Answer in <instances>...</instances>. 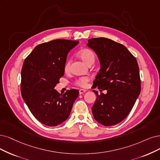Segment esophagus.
<instances>
[{"mask_svg":"<svg viewBox=\"0 0 160 160\" xmlns=\"http://www.w3.org/2000/svg\"><path fill=\"white\" fill-rule=\"evenodd\" d=\"M86 92V90H84V89H80V90H79V93H80V94L84 93H85Z\"/></svg>","mask_w":160,"mask_h":160,"instance_id":"1","label":"esophagus"}]
</instances>
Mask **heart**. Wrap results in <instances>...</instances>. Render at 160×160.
I'll use <instances>...</instances> for the list:
<instances>
[{
  "label": "heart",
  "mask_w": 160,
  "mask_h": 160,
  "mask_svg": "<svg viewBox=\"0 0 160 160\" xmlns=\"http://www.w3.org/2000/svg\"><path fill=\"white\" fill-rule=\"evenodd\" d=\"M78 56L80 58L81 60L83 61L84 63H86L87 65L90 63L93 62L94 60H95V54L94 52L88 49H82L79 53ZM70 61H67V62L64 64V70L67 71L69 69L70 67ZM90 79L88 77H82V78H79L76 80V84L80 87H86L88 84V82H89Z\"/></svg>",
  "instance_id": "obj_1"
}]
</instances>
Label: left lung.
I'll return each instance as SVG.
<instances>
[{"label":"left lung","instance_id":"left-lung-1","mask_svg":"<svg viewBox=\"0 0 160 160\" xmlns=\"http://www.w3.org/2000/svg\"><path fill=\"white\" fill-rule=\"evenodd\" d=\"M88 41L100 63L93 88L107 90V93L100 95L93 90L97 98L92 108L93 116L102 125H115L127 117L140 95L138 62L126 47L113 40L99 38Z\"/></svg>","mask_w":160,"mask_h":160}]
</instances>
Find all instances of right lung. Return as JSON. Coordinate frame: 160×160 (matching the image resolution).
Masks as SVG:
<instances>
[{
  "mask_svg": "<svg viewBox=\"0 0 160 160\" xmlns=\"http://www.w3.org/2000/svg\"><path fill=\"white\" fill-rule=\"evenodd\" d=\"M78 41L55 39L38 45L25 59L21 72V93L29 111L49 127L66 121L79 95L72 89L60 94L55 87L64 74L68 52Z\"/></svg>",
  "mask_w": 160,
  "mask_h": 160,
  "instance_id": "add662e5",
  "label": "right lung"
}]
</instances>
